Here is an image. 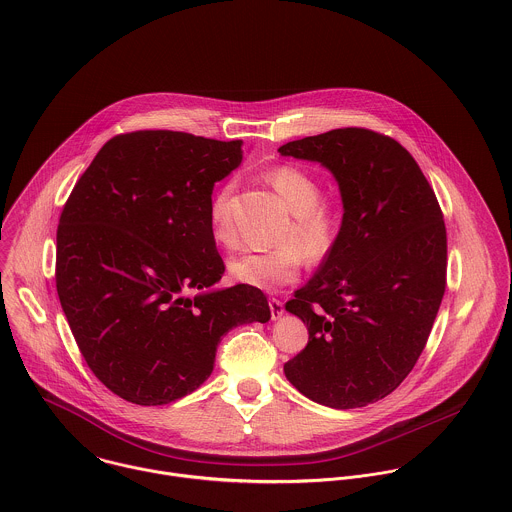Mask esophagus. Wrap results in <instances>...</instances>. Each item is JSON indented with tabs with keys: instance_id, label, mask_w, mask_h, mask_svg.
Instances as JSON below:
<instances>
[{
	"instance_id": "obj_1",
	"label": "esophagus",
	"mask_w": 512,
	"mask_h": 512,
	"mask_svg": "<svg viewBox=\"0 0 512 512\" xmlns=\"http://www.w3.org/2000/svg\"><path fill=\"white\" fill-rule=\"evenodd\" d=\"M270 313H272V319L276 321V319H280L282 315H284V303L280 301V299H276V297H272L270 301Z\"/></svg>"
}]
</instances>
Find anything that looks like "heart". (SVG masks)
I'll list each match as a JSON object with an SVG mask.
<instances>
[{
	"label": "heart",
	"instance_id": "heart-1",
	"mask_svg": "<svg viewBox=\"0 0 512 512\" xmlns=\"http://www.w3.org/2000/svg\"><path fill=\"white\" fill-rule=\"evenodd\" d=\"M268 181L292 211V226L284 234L288 242L268 250H242L228 260L230 276L258 290L295 282L303 258L309 264L323 262L333 252L341 226L339 211L321 201V183L309 171L297 165H278L268 173ZM232 189V181L224 183L209 207L213 236L222 244H232L236 236L230 215Z\"/></svg>",
	"mask_w": 512,
	"mask_h": 512
}]
</instances>
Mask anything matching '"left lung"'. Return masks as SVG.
<instances>
[{
  "mask_svg": "<svg viewBox=\"0 0 512 512\" xmlns=\"http://www.w3.org/2000/svg\"><path fill=\"white\" fill-rule=\"evenodd\" d=\"M278 151L329 169L343 201L333 252L286 303L309 341L284 372L317 404L363 408L400 386L436 321L447 270L438 199L416 159L372 130H331Z\"/></svg>",
  "mask_w": 512,
  "mask_h": 512,
  "instance_id": "8db88e82",
  "label": "left lung"
}]
</instances>
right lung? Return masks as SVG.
<instances>
[{"label": "right lung", "mask_w": 512, "mask_h": 512, "mask_svg": "<svg viewBox=\"0 0 512 512\" xmlns=\"http://www.w3.org/2000/svg\"><path fill=\"white\" fill-rule=\"evenodd\" d=\"M242 157L238 140L122 134L96 153L61 213V307L86 365L132 404L191 394L211 376L222 335L272 317L258 288H213L224 264L211 195Z\"/></svg>", "instance_id": "obj_1"}]
</instances>
